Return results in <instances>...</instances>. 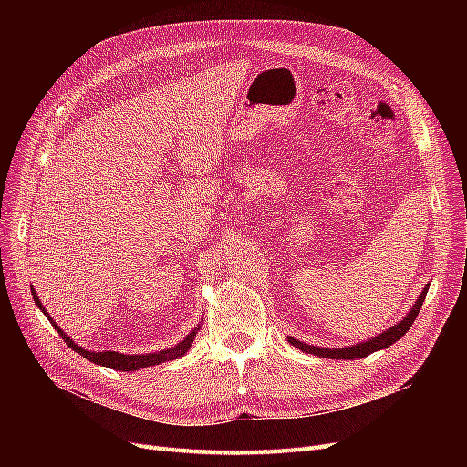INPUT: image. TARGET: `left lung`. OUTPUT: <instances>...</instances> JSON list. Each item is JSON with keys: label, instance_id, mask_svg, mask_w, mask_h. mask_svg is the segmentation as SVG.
<instances>
[{"label": "left lung", "instance_id": "left-lung-1", "mask_svg": "<svg viewBox=\"0 0 467 467\" xmlns=\"http://www.w3.org/2000/svg\"><path fill=\"white\" fill-rule=\"evenodd\" d=\"M428 287L426 285L420 293V297L416 299V303L412 305V308L409 310V314L403 317L401 322H398L396 326L388 327L386 331L367 338L363 342H356V345L352 347H345V348H324V347H314V345H306V342L299 340V338H293V337H287V342L289 345H293L296 348L306 352V354H314V356H320V358H327V359H361L365 356H369L373 352H379V350H384L388 347L394 345V342H398L409 329L410 326L414 324L416 316H419L420 308H422V303L426 299V293H428Z\"/></svg>", "mask_w": 467, "mask_h": 467}]
</instances>
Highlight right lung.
Masks as SVG:
<instances>
[{
  "instance_id": "1",
  "label": "right lung",
  "mask_w": 467,
  "mask_h": 467,
  "mask_svg": "<svg viewBox=\"0 0 467 467\" xmlns=\"http://www.w3.org/2000/svg\"><path fill=\"white\" fill-rule=\"evenodd\" d=\"M32 297L37 305V308L48 317V322L53 324V327L60 333V337L64 338L66 345L69 348H73V352L81 354L83 358H87L88 361L96 363V365H104V367H109V369H115V371H138V369H143V367H151V365H159V363H164V361H170V359H178L182 356L187 354V350L191 348L192 340L196 337V333H199L201 329V324L196 326L192 331H189L178 345L170 347L166 350H159V352H151V354H120V352H113V350H102V352H94V350H85L83 347H79L76 340H71L62 329L60 326L53 320L51 314L47 312V308L43 306L39 296L36 293L34 285H32Z\"/></svg>"
}]
</instances>
